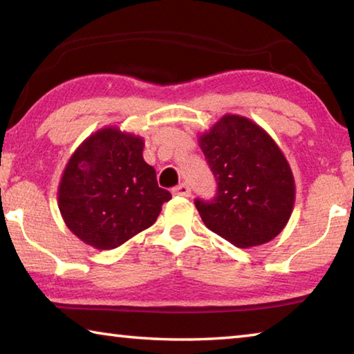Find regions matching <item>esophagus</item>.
<instances>
[{"label":"esophagus","mask_w":354,"mask_h":354,"mask_svg":"<svg viewBox=\"0 0 354 354\" xmlns=\"http://www.w3.org/2000/svg\"><path fill=\"white\" fill-rule=\"evenodd\" d=\"M173 194L178 195V196H190L192 189L189 187L187 184H179V185H176L175 189H173Z\"/></svg>","instance_id":"esophagus-1"}]
</instances>
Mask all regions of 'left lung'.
Wrapping results in <instances>:
<instances>
[{
	"label": "left lung",
	"instance_id": "8db88e82",
	"mask_svg": "<svg viewBox=\"0 0 354 354\" xmlns=\"http://www.w3.org/2000/svg\"><path fill=\"white\" fill-rule=\"evenodd\" d=\"M199 147L216 181L214 199H195L205 227L236 248L275 239L292 214L295 187L274 139L248 118L226 114Z\"/></svg>",
	"mask_w": 354,
	"mask_h": 354
}]
</instances>
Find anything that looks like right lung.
Segmentation results:
<instances>
[{"mask_svg": "<svg viewBox=\"0 0 354 354\" xmlns=\"http://www.w3.org/2000/svg\"><path fill=\"white\" fill-rule=\"evenodd\" d=\"M144 139L106 127L83 140L59 185V209L75 236L110 250L149 229L170 201L142 158Z\"/></svg>", "mask_w": 354, "mask_h": 354, "instance_id": "add662e5", "label": "right lung"}]
</instances>
